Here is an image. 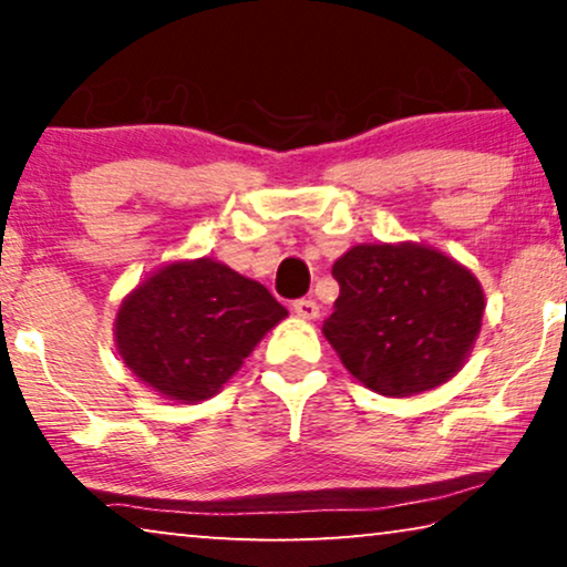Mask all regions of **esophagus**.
I'll list each match as a JSON object with an SVG mask.
<instances>
[{
	"label": "esophagus",
	"instance_id": "obj_1",
	"mask_svg": "<svg viewBox=\"0 0 567 567\" xmlns=\"http://www.w3.org/2000/svg\"><path fill=\"white\" fill-rule=\"evenodd\" d=\"M293 312H297L301 320H315L320 315V305L315 299H297L293 301Z\"/></svg>",
	"mask_w": 567,
	"mask_h": 567
}]
</instances>
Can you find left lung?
<instances>
[{
	"instance_id": "left-lung-1",
	"label": "left lung",
	"mask_w": 567,
	"mask_h": 567,
	"mask_svg": "<svg viewBox=\"0 0 567 567\" xmlns=\"http://www.w3.org/2000/svg\"><path fill=\"white\" fill-rule=\"evenodd\" d=\"M332 278L340 293L322 332L369 390L408 398L460 371L485 309L467 268L421 245H359Z\"/></svg>"
}]
</instances>
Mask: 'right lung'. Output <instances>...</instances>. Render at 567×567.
Listing matches in <instances>:
<instances>
[{
	"label": "right lung",
	"instance_id": "add662e5",
	"mask_svg": "<svg viewBox=\"0 0 567 567\" xmlns=\"http://www.w3.org/2000/svg\"><path fill=\"white\" fill-rule=\"evenodd\" d=\"M286 315L266 286L221 262H173L123 301L115 343L144 384L198 402L214 398Z\"/></svg>",
	"mask_w": 567,
	"mask_h": 567
}]
</instances>
